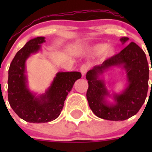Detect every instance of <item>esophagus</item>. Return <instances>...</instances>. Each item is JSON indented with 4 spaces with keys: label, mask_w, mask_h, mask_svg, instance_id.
Segmentation results:
<instances>
[{
    "label": "esophagus",
    "mask_w": 152,
    "mask_h": 152,
    "mask_svg": "<svg viewBox=\"0 0 152 152\" xmlns=\"http://www.w3.org/2000/svg\"><path fill=\"white\" fill-rule=\"evenodd\" d=\"M89 68H90V67H89V65H82V67H80V71L81 73H82V76H85V75L87 73V72L88 71Z\"/></svg>",
    "instance_id": "1"
}]
</instances>
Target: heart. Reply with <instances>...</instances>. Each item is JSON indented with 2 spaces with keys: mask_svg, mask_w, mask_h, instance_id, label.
<instances>
[{
  "mask_svg": "<svg viewBox=\"0 0 152 152\" xmlns=\"http://www.w3.org/2000/svg\"><path fill=\"white\" fill-rule=\"evenodd\" d=\"M106 49H107V50H106V54L108 55V56L112 55L113 53V52H114L113 48H107V45L105 43L97 44V45H93L91 48V51L94 54H101V53H102Z\"/></svg>",
  "mask_w": 152,
  "mask_h": 152,
  "instance_id": "obj_1",
  "label": "heart"
}]
</instances>
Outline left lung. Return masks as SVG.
<instances>
[{
    "instance_id": "1",
    "label": "left lung",
    "mask_w": 152,
    "mask_h": 152,
    "mask_svg": "<svg viewBox=\"0 0 152 152\" xmlns=\"http://www.w3.org/2000/svg\"><path fill=\"white\" fill-rule=\"evenodd\" d=\"M120 40L124 44L129 38L122 37ZM116 66L125 69L128 86L120 94H113L115 103L110 104L105 100V97L110 96L104 81L99 76L110 67ZM148 73L145 53L133 42L101 65L89 70L86 75L89 85L86 96L93 113L97 117L109 121H124L137 114L146 99Z\"/></svg>"
}]
</instances>
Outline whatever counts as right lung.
Returning a JSON list of instances; mask_svg holds the SVG:
<instances>
[{
    "mask_svg": "<svg viewBox=\"0 0 152 152\" xmlns=\"http://www.w3.org/2000/svg\"><path fill=\"white\" fill-rule=\"evenodd\" d=\"M44 37L29 40L14 57L9 69L8 100L15 113L29 123H45L60 115L68 93L82 77L79 72H59L44 94L36 96L29 90L26 75V61L45 42Z\"/></svg>",
    "mask_w": 152,
    "mask_h": 152,
    "instance_id": "add662e5",
    "label": "right lung"
}]
</instances>
